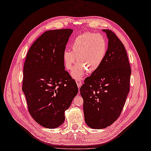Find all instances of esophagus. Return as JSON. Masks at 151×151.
<instances>
[{
	"label": "esophagus",
	"instance_id": "1",
	"mask_svg": "<svg viewBox=\"0 0 151 151\" xmlns=\"http://www.w3.org/2000/svg\"><path fill=\"white\" fill-rule=\"evenodd\" d=\"M76 83H77V87H78V88L79 89V88H80V87H81V84H82L81 80V79H77V80L76 81Z\"/></svg>",
	"mask_w": 151,
	"mask_h": 151
}]
</instances>
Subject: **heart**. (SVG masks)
I'll use <instances>...</instances> for the list:
<instances>
[{"instance_id":"b5f03b06","label":"heart","mask_w":151,"mask_h":151,"mask_svg":"<svg viewBox=\"0 0 151 151\" xmlns=\"http://www.w3.org/2000/svg\"><path fill=\"white\" fill-rule=\"evenodd\" d=\"M72 51L66 50L63 53L64 65L68 70L72 69L77 59V65L71 72L75 79H80L87 71L93 72L102 65L108 52V42L99 34L85 33L73 40Z\"/></svg>"}]
</instances>
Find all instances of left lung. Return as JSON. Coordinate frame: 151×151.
<instances>
[{"label":"left lung","mask_w":151,"mask_h":151,"mask_svg":"<svg viewBox=\"0 0 151 151\" xmlns=\"http://www.w3.org/2000/svg\"><path fill=\"white\" fill-rule=\"evenodd\" d=\"M103 31L108 39L106 56L80 89L85 122L94 129H104L118 119L130 91L131 68L124 45L111 30Z\"/></svg>","instance_id":"left-lung-1"}]
</instances>
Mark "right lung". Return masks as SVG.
I'll use <instances>...</instances> for the list:
<instances>
[{
    "mask_svg": "<svg viewBox=\"0 0 151 151\" xmlns=\"http://www.w3.org/2000/svg\"><path fill=\"white\" fill-rule=\"evenodd\" d=\"M73 29L45 31L31 45L23 68L22 89L31 116L48 129L60 126L78 92L65 70L63 53Z\"/></svg>",
    "mask_w": 151,
    "mask_h": 151,
    "instance_id": "obj_1",
    "label": "right lung"
}]
</instances>
